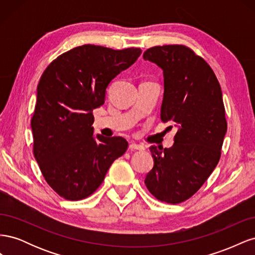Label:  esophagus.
<instances>
[{"label": "esophagus", "mask_w": 255, "mask_h": 255, "mask_svg": "<svg viewBox=\"0 0 255 255\" xmlns=\"http://www.w3.org/2000/svg\"><path fill=\"white\" fill-rule=\"evenodd\" d=\"M128 148H129L130 150H139V151L144 150V146H143V145L135 143V142H130L129 145H128Z\"/></svg>", "instance_id": "esophagus-1"}]
</instances>
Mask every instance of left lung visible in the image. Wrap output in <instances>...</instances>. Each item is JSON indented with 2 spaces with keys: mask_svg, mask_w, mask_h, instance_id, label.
<instances>
[{
  "mask_svg": "<svg viewBox=\"0 0 255 255\" xmlns=\"http://www.w3.org/2000/svg\"><path fill=\"white\" fill-rule=\"evenodd\" d=\"M143 59L163 70L160 119L177 127L171 148L150 146L154 165L144 184L159 201L177 204L196 194L220 159L228 128L221 87L206 61L185 45L150 48Z\"/></svg>",
  "mask_w": 255,
  "mask_h": 255,
  "instance_id": "8db88e82",
  "label": "left lung"
}]
</instances>
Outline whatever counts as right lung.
Returning <instances> with one entry per match:
<instances>
[{
	"label": "right lung",
	"instance_id": "add662e5",
	"mask_svg": "<svg viewBox=\"0 0 255 255\" xmlns=\"http://www.w3.org/2000/svg\"><path fill=\"white\" fill-rule=\"evenodd\" d=\"M140 54L138 48L84 44L61 54L42 73L30 121L34 155L60 197L78 201L94 194L127 151L125 138L94 136L92 111L104 104L112 80Z\"/></svg>",
	"mask_w": 255,
	"mask_h": 255
}]
</instances>
